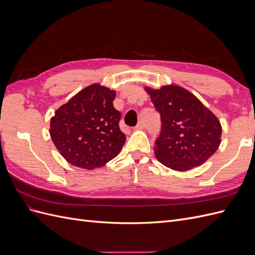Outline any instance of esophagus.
Instances as JSON below:
<instances>
[{"mask_svg": "<svg viewBox=\"0 0 255 255\" xmlns=\"http://www.w3.org/2000/svg\"><path fill=\"white\" fill-rule=\"evenodd\" d=\"M143 128H144L143 122H142V121H140V122H138V125L134 128V129H142Z\"/></svg>", "mask_w": 255, "mask_h": 255, "instance_id": "esophagus-1", "label": "esophagus"}]
</instances>
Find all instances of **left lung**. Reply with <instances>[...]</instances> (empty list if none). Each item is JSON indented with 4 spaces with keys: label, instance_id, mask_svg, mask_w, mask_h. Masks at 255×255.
<instances>
[{
    "label": "left lung",
    "instance_id": "8db88e82",
    "mask_svg": "<svg viewBox=\"0 0 255 255\" xmlns=\"http://www.w3.org/2000/svg\"><path fill=\"white\" fill-rule=\"evenodd\" d=\"M144 89L161 119L154 146L157 160L175 171H187L204 164L221 142L218 118L195 95L177 85Z\"/></svg>",
    "mask_w": 255,
    "mask_h": 255
}]
</instances>
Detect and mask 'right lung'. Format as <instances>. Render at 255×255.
I'll return each mask as SVG.
<instances>
[{"label": "right lung", "mask_w": 255, "mask_h": 255, "mask_svg": "<svg viewBox=\"0 0 255 255\" xmlns=\"http://www.w3.org/2000/svg\"><path fill=\"white\" fill-rule=\"evenodd\" d=\"M116 91L101 84L84 88L51 118L50 135L69 164L92 170L120 153L127 137L119 128Z\"/></svg>", "instance_id": "1"}]
</instances>
